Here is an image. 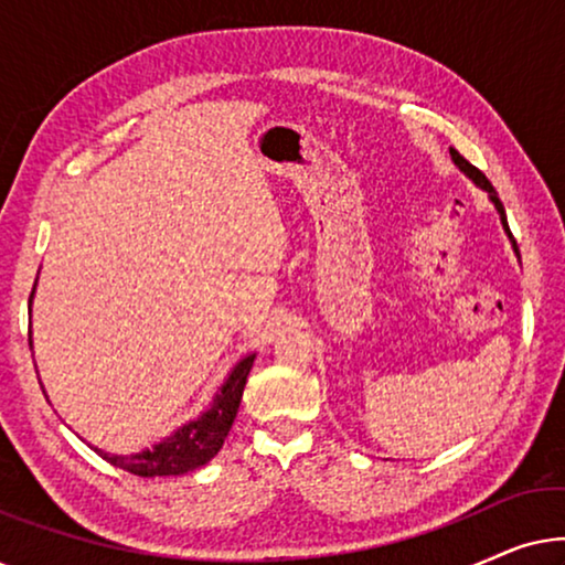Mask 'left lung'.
Masks as SVG:
<instances>
[{
	"mask_svg": "<svg viewBox=\"0 0 565 565\" xmlns=\"http://www.w3.org/2000/svg\"><path fill=\"white\" fill-rule=\"evenodd\" d=\"M450 157H452V161H455V167H458L460 172L466 174L468 180L476 184V188H481L483 192H489V200H491V203H493V207H497V213H499V221H501V226H504L507 236H509V242H512V249H514V254H516V257H520V249H516V242H514L512 231H509V223H507L504 205H501V200H499V195H497V190H493V184H491L489 180H486V174L481 172V169H476L473 164H470V161H468L466 157H460V153L455 151V149H450Z\"/></svg>",
	"mask_w": 565,
	"mask_h": 565,
	"instance_id": "obj_1",
	"label": "left lung"
}]
</instances>
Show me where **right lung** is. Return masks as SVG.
Here are the masks:
<instances>
[{
  "label": "right lung",
  "instance_id": "right-lung-1",
  "mask_svg": "<svg viewBox=\"0 0 565 565\" xmlns=\"http://www.w3.org/2000/svg\"><path fill=\"white\" fill-rule=\"evenodd\" d=\"M38 285V280H35ZM33 292H30V313H33ZM30 347H33V329H30ZM254 358L257 352L246 354L231 367L226 381L221 383V388L215 391L211 406L205 412H200L195 419L184 422L182 427H177L172 435L159 439L157 445L143 447V450L130 452V455H115L107 450H99V447L89 445L92 450L103 455L107 462H113L115 468L128 470L134 476L153 478V476H182L190 473V470L203 468L207 460H213L218 450L226 443L231 424L236 419L238 404H242V393L246 385V377H249V370L254 365ZM45 393V391H43Z\"/></svg>",
  "mask_w": 565,
  "mask_h": 565
}]
</instances>
